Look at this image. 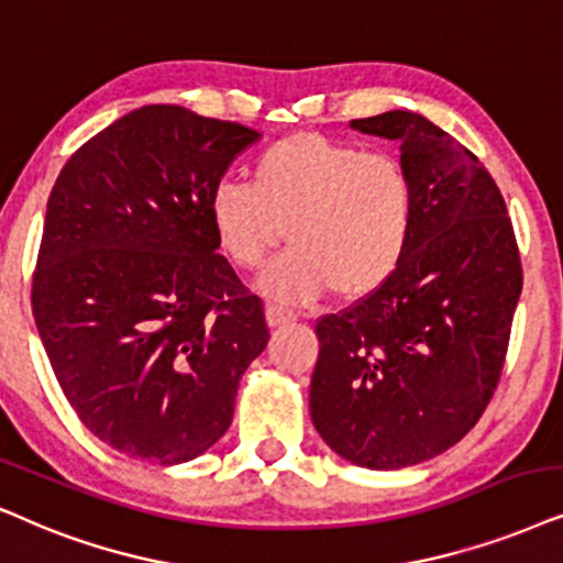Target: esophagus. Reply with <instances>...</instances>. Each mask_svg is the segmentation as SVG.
Wrapping results in <instances>:
<instances>
[{"label":"esophagus","instance_id":"esophagus-1","mask_svg":"<svg viewBox=\"0 0 563 563\" xmlns=\"http://www.w3.org/2000/svg\"><path fill=\"white\" fill-rule=\"evenodd\" d=\"M289 320H295V312L282 308V305H268V308H266V323L272 328L289 323Z\"/></svg>","mask_w":563,"mask_h":563}]
</instances>
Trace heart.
<instances>
[{
  "label": "heart",
  "instance_id": "heart-1",
  "mask_svg": "<svg viewBox=\"0 0 563 563\" xmlns=\"http://www.w3.org/2000/svg\"><path fill=\"white\" fill-rule=\"evenodd\" d=\"M214 240L238 268H258L284 240L291 247L261 276L279 299L333 289L356 302L388 284L413 228V184L388 152L323 134H291L261 152L253 184L219 180L209 194Z\"/></svg>",
  "mask_w": 563,
  "mask_h": 563
}]
</instances>
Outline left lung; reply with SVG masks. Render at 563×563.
Here are the masks:
<instances>
[{"label":"left lung","mask_w":563,"mask_h":563,"mask_svg":"<svg viewBox=\"0 0 563 563\" xmlns=\"http://www.w3.org/2000/svg\"><path fill=\"white\" fill-rule=\"evenodd\" d=\"M352 129L400 144L413 228L388 284L318 320L310 416L349 463L398 471L476 427L505 367L522 266L492 173L457 139L411 111Z\"/></svg>","instance_id":"1"}]
</instances>
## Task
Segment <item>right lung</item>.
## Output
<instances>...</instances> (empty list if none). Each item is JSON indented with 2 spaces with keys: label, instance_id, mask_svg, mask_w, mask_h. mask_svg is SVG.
I'll list each match as a JSON object with an SVG mask.
<instances>
[{
  "label": "right lung",
  "instance_id": "right-lung-1",
  "mask_svg": "<svg viewBox=\"0 0 563 563\" xmlns=\"http://www.w3.org/2000/svg\"><path fill=\"white\" fill-rule=\"evenodd\" d=\"M258 136L144 106L85 142L48 196L35 328L79 421L131 457L178 465L207 452L268 344L264 302L217 253L209 222L211 188Z\"/></svg>",
  "mask_w": 563,
  "mask_h": 563
}]
</instances>
